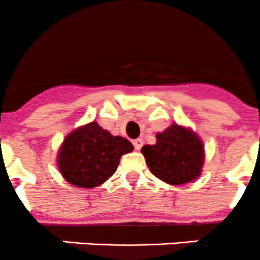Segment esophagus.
Instances as JSON below:
<instances>
[{"label": "esophagus", "mask_w": 260, "mask_h": 260, "mask_svg": "<svg viewBox=\"0 0 260 260\" xmlns=\"http://www.w3.org/2000/svg\"><path fill=\"white\" fill-rule=\"evenodd\" d=\"M132 143H133V146H135V149H137V151H140L143 146V141L141 140V138H137V140L133 141Z\"/></svg>", "instance_id": "obj_1"}]
</instances>
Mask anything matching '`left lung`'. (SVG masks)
Wrapping results in <instances>:
<instances>
[{
	"mask_svg": "<svg viewBox=\"0 0 260 260\" xmlns=\"http://www.w3.org/2000/svg\"><path fill=\"white\" fill-rule=\"evenodd\" d=\"M156 140V145H146L141 149L154 176L174 186L191 182L200 176L205 151L192 129L175 123L157 133Z\"/></svg>",
	"mask_w": 260,
	"mask_h": 260,
	"instance_id": "obj_1",
	"label": "left lung"
}]
</instances>
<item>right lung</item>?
<instances>
[{
    "instance_id": "add662e5",
    "label": "right lung",
    "mask_w": 260,
    "mask_h": 260,
    "mask_svg": "<svg viewBox=\"0 0 260 260\" xmlns=\"http://www.w3.org/2000/svg\"><path fill=\"white\" fill-rule=\"evenodd\" d=\"M132 151L129 141L112 136L98 123L91 122L65 137L57 153V167L72 185L96 187L114 174L120 157Z\"/></svg>"
}]
</instances>
